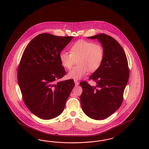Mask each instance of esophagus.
Wrapping results in <instances>:
<instances>
[{"label":"esophagus","instance_id":"esophagus-1","mask_svg":"<svg viewBox=\"0 0 149 149\" xmlns=\"http://www.w3.org/2000/svg\"><path fill=\"white\" fill-rule=\"evenodd\" d=\"M74 83L76 86H77L79 85V81H77V80H74Z\"/></svg>","mask_w":149,"mask_h":149}]
</instances>
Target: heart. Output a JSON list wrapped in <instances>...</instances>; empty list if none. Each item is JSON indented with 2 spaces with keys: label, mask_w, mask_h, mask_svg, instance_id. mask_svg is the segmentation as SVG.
I'll return each mask as SVG.
<instances>
[{
  "label": "heart",
  "mask_w": 149,
  "mask_h": 149,
  "mask_svg": "<svg viewBox=\"0 0 149 149\" xmlns=\"http://www.w3.org/2000/svg\"><path fill=\"white\" fill-rule=\"evenodd\" d=\"M60 62L64 68L70 69L77 60L78 65L69 72L70 79L79 80L89 72H96L101 66L104 59V49L100 44L79 40L70 48V53L62 52L60 54Z\"/></svg>",
  "instance_id": "obj_1"
}]
</instances>
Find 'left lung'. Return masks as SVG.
<instances>
[{
    "label": "left lung",
    "instance_id": "1",
    "mask_svg": "<svg viewBox=\"0 0 149 149\" xmlns=\"http://www.w3.org/2000/svg\"><path fill=\"white\" fill-rule=\"evenodd\" d=\"M97 39L104 49V59L100 68L89 77L96 83L91 86L87 81L80 84L84 113L91 119H106L120 107L129 77V69L125 52L118 42L105 34L88 37Z\"/></svg>",
    "mask_w": 149,
    "mask_h": 149
}]
</instances>
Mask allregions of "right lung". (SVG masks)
<instances>
[{
    "instance_id": "1",
    "label": "right lung",
    "mask_w": 149,
    "mask_h": 149,
    "mask_svg": "<svg viewBox=\"0 0 149 149\" xmlns=\"http://www.w3.org/2000/svg\"><path fill=\"white\" fill-rule=\"evenodd\" d=\"M73 38L42 33L24 50L18 68V84L26 107L36 116L49 120L63 111L72 79L55 82L65 75L60 54Z\"/></svg>"
}]
</instances>
